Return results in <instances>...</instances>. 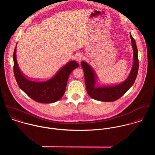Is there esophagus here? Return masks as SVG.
I'll list each match as a JSON object with an SVG mask.
<instances>
[{
    "instance_id": "obj_1",
    "label": "esophagus",
    "mask_w": 155,
    "mask_h": 155,
    "mask_svg": "<svg viewBox=\"0 0 155 155\" xmlns=\"http://www.w3.org/2000/svg\"><path fill=\"white\" fill-rule=\"evenodd\" d=\"M83 58H84V57H83V55H82V54H78V55L75 57V60H76V61L78 62V63H80V62L83 60Z\"/></svg>"
}]
</instances>
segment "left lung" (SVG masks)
Returning a JSON list of instances; mask_svg holds the SVG:
<instances>
[{
  "label": "left lung",
  "mask_w": 155,
  "mask_h": 155,
  "mask_svg": "<svg viewBox=\"0 0 155 155\" xmlns=\"http://www.w3.org/2000/svg\"><path fill=\"white\" fill-rule=\"evenodd\" d=\"M130 38L133 49V66L127 78L120 84L111 86L98 85L96 74L92 67L86 61L81 62L85 74L87 91L92 98L104 102L114 101L120 98L133 86L138 74V60L137 47L131 33Z\"/></svg>",
  "instance_id": "left-lung-1"
}]
</instances>
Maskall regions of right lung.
<instances>
[{
    "label": "right lung",
    "instance_id": "1",
    "mask_svg": "<svg viewBox=\"0 0 155 155\" xmlns=\"http://www.w3.org/2000/svg\"><path fill=\"white\" fill-rule=\"evenodd\" d=\"M16 46L14 55V73L17 84L29 97L41 103L58 101L64 95L70 74L79 67L76 61L68 62L51 78L44 81H35L26 78L19 69L16 60Z\"/></svg>",
    "mask_w": 155,
    "mask_h": 155
}]
</instances>
